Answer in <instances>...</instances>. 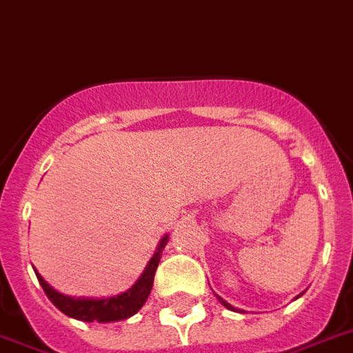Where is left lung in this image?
I'll use <instances>...</instances> for the list:
<instances>
[{"instance_id":"1","label":"left lung","mask_w":353,"mask_h":353,"mask_svg":"<svg viewBox=\"0 0 353 353\" xmlns=\"http://www.w3.org/2000/svg\"><path fill=\"white\" fill-rule=\"evenodd\" d=\"M300 295H302V293H300ZM299 295V296H300ZM214 296H216V299H219V302H220V304H222L223 305V307H228L229 309V311H236V312H241L240 311V309H236V307H232V305L231 304H229V302H225V300H223L222 299V296H219V295H214ZM299 296H296V299H299Z\"/></svg>"}]
</instances>
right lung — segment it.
<instances>
[{"label":"right lung","mask_w":353,"mask_h":353,"mask_svg":"<svg viewBox=\"0 0 353 353\" xmlns=\"http://www.w3.org/2000/svg\"><path fill=\"white\" fill-rule=\"evenodd\" d=\"M168 243V234H165L159 240L158 247H156L154 256L149 259L145 270L139 277V281L130 288V290L122 291L119 295L112 296H101V299H94V296H70L63 295L60 291L54 290L53 286H49L46 283L42 275L35 270V275L41 283L42 290L48 295V299L57 305L63 314L74 318L79 321H97V323H112V321L128 320L130 316L137 314L142 309L149 299V293L152 290V283H154V274L158 268V263L161 259V252H163L165 245Z\"/></svg>","instance_id":"obj_1"}]
</instances>
